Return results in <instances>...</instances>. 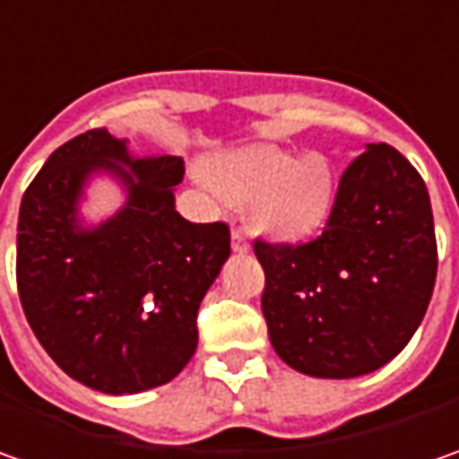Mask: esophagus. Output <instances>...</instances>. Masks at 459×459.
<instances>
[{"label": "esophagus", "mask_w": 459, "mask_h": 459, "mask_svg": "<svg viewBox=\"0 0 459 459\" xmlns=\"http://www.w3.org/2000/svg\"><path fill=\"white\" fill-rule=\"evenodd\" d=\"M232 250H235V253H247V250H250V242H247V235H245V232L232 230Z\"/></svg>", "instance_id": "obj_1"}]
</instances>
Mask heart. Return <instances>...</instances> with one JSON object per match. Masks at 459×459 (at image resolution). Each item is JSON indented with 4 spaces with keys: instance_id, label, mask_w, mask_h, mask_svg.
I'll return each mask as SVG.
<instances>
[{
    "instance_id": "heart-1",
    "label": "heart",
    "mask_w": 459,
    "mask_h": 459,
    "mask_svg": "<svg viewBox=\"0 0 459 459\" xmlns=\"http://www.w3.org/2000/svg\"><path fill=\"white\" fill-rule=\"evenodd\" d=\"M209 186L221 199L250 204L257 230L278 239H299L322 227L334 196L332 168L322 155L250 145L214 158Z\"/></svg>"
}]
</instances>
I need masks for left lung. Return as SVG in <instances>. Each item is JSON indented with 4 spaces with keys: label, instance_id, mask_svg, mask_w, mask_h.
<instances>
[{
    "label": "left lung",
    "instance_id": "1",
    "mask_svg": "<svg viewBox=\"0 0 459 459\" xmlns=\"http://www.w3.org/2000/svg\"><path fill=\"white\" fill-rule=\"evenodd\" d=\"M263 316L278 358L314 378H358L394 360L421 325L437 278L429 191L391 145H368L340 178L325 232L255 239Z\"/></svg>",
    "mask_w": 459,
    "mask_h": 459
}]
</instances>
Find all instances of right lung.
<instances>
[{
  "instance_id": "1",
  "label": "right lung",
  "mask_w": 459,
  "mask_h": 459,
  "mask_svg": "<svg viewBox=\"0 0 459 459\" xmlns=\"http://www.w3.org/2000/svg\"><path fill=\"white\" fill-rule=\"evenodd\" d=\"M99 172L128 199L86 228L80 196ZM181 181V158H133L127 140L89 130L53 152L22 196L17 291L27 322L63 373L94 391L158 388L196 352V314L230 257V227L184 220L173 196Z\"/></svg>"
}]
</instances>
